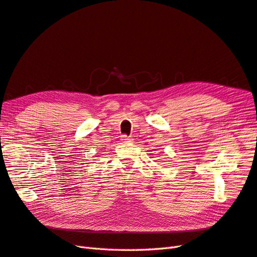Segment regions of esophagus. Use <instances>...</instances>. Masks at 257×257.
<instances>
[{"mask_svg": "<svg viewBox=\"0 0 257 257\" xmlns=\"http://www.w3.org/2000/svg\"><path fill=\"white\" fill-rule=\"evenodd\" d=\"M120 140L122 142H124V143H128V142L133 141V139H131V138H129V137H127V136H121V139Z\"/></svg>", "mask_w": 257, "mask_h": 257, "instance_id": "1", "label": "esophagus"}]
</instances>
